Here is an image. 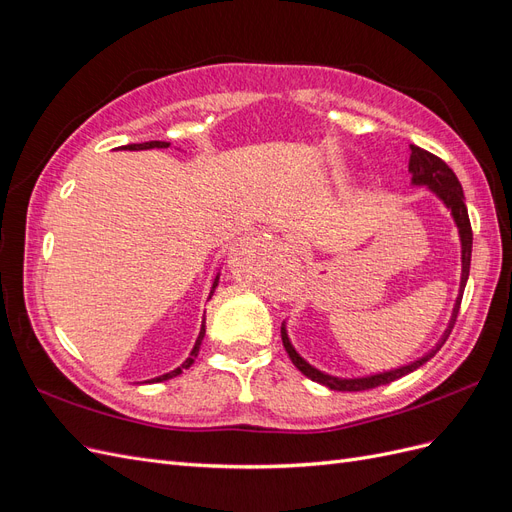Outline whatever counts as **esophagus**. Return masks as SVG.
I'll use <instances>...</instances> for the list:
<instances>
[{
  "label": "esophagus",
  "instance_id": "obj_1",
  "mask_svg": "<svg viewBox=\"0 0 512 512\" xmlns=\"http://www.w3.org/2000/svg\"><path fill=\"white\" fill-rule=\"evenodd\" d=\"M288 243H290V247H292V250H301V241L299 239H288Z\"/></svg>",
  "mask_w": 512,
  "mask_h": 512
}]
</instances>
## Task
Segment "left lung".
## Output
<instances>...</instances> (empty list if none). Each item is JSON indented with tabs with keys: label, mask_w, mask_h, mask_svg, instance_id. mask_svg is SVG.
I'll return each instance as SVG.
<instances>
[{
	"label": "left lung",
	"mask_w": 512,
	"mask_h": 512,
	"mask_svg": "<svg viewBox=\"0 0 512 512\" xmlns=\"http://www.w3.org/2000/svg\"><path fill=\"white\" fill-rule=\"evenodd\" d=\"M412 153H410V173H412V181L416 185H429V188L436 192L442 200L444 205L451 209L453 218L459 226V235H461V260H463V271H461V294H459V301L455 305V312H453V318H451V327L446 329L442 342L438 344L436 350H431L429 354H425L423 359H418L406 367H399V369H393V371H386V374H378V376H369V378H354V380H342V378H333V376H327L322 374V371L314 369L312 365H307L301 356L294 352V348L290 346L288 342V335L282 327V342H284V348L290 356V361L294 363V367H297L303 376H307L309 380H314L318 384H324L329 386V389L333 391H367V389H376V386H382V384H389V382H395L399 380L401 376L410 374V371L418 369L423 363H427L433 354H436L442 344L446 342V337L451 335V329L455 327V320H457V314H459V303H461V297H463V288H466V282H468V275H470V260H472V226H470V215H468V207H466V200H463V190H461V183L457 179V175L451 170V166H448L442 158L433 156V153H429L427 149H421L416 145H410Z\"/></svg>",
	"instance_id": "left-lung-1"
}]
</instances>
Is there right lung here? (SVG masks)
Wrapping results in <instances>:
<instances>
[{
  "mask_svg": "<svg viewBox=\"0 0 512 512\" xmlns=\"http://www.w3.org/2000/svg\"><path fill=\"white\" fill-rule=\"evenodd\" d=\"M168 145H170V143H166V141H149V143H138V145H126L123 149H130V151H138V149H153V147L166 149ZM215 286H218V277H215V282H213V290H215ZM213 290H211V294H213ZM211 294H209V297H211ZM203 337H205V322H203V327H200V335H198L196 344H194V348H192V354L188 356V359H185V363H183L181 367H177V369L170 371V374H164V376H160V378H153L151 382H162V380H168V378H175V376L183 374V369H188V367L194 363L196 356H198V348H200V342H203Z\"/></svg>",
  "mask_w": 512,
  "mask_h": 512,
  "instance_id": "obj_1",
  "label": "right lung"
}]
</instances>
